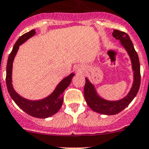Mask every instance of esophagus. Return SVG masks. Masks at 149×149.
I'll list each match as a JSON object with an SVG mask.
<instances>
[{
  "label": "esophagus",
  "instance_id": "esophagus-1",
  "mask_svg": "<svg viewBox=\"0 0 149 149\" xmlns=\"http://www.w3.org/2000/svg\"><path fill=\"white\" fill-rule=\"evenodd\" d=\"M84 70V68L82 67H81V66H77V67H76V72L77 73H82V72H83Z\"/></svg>",
  "mask_w": 149,
  "mask_h": 149
}]
</instances>
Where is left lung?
Returning <instances> with one entry per match:
<instances>
[{"mask_svg":"<svg viewBox=\"0 0 149 149\" xmlns=\"http://www.w3.org/2000/svg\"><path fill=\"white\" fill-rule=\"evenodd\" d=\"M112 36L120 41V45L129 56L133 73V81L130 90L125 97L115 101H110L102 98L97 92L95 85L85 77L84 95L88 107L93 111L105 115H114L125 109L136 96L141 84L139 58L129 35L124 32L114 29Z\"/></svg>","mask_w":149,"mask_h":149,"instance_id":"left-lung-1","label":"left lung"}]
</instances>
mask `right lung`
<instances>
[{
  "mask_svg": "<svg viewBox=\"0 0 149 149\" xmlns=\"http://www.w3.org/2000/svg\"><path fill=\"white\" fill-rule=\"evenodd\" d=\"M35 34H36L35 30L32 29L22 35L14 44L12 51L10 54L7 61L6 81L7 89L9 93L10 96L21 109L32 117H37V118H48L56 114L60 109L64 101L63 93L67 87L70 85L72 79L75 74L74 72H72L68 76L64 77L62 80L58 82L55 89L50 95L42 99H26L20 95L14 90L12 84V69L14 60L20 45L24 43L29 38L33 37Z\"/></svg>",
  "mask_w": 149,
  "mask_h": 149,
  "instance_id": "1",
  "label": "right lung"
}]
</instances>
